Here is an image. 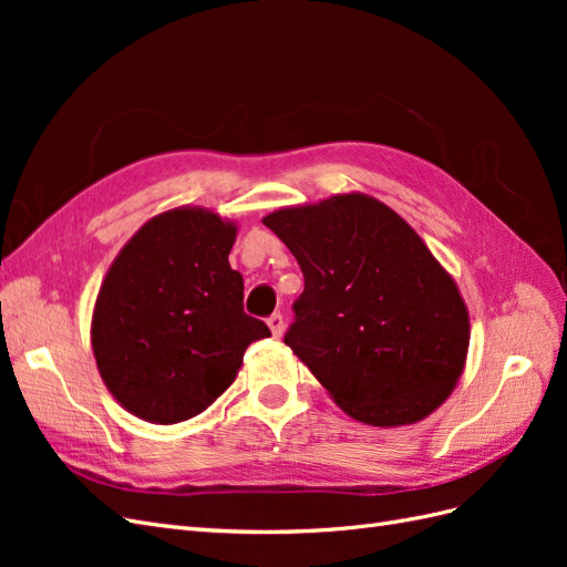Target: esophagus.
Returning a JSON list of instances; mask_svg holds the SVG:
<instances>
[{"instance_id": "1", "label": "esophagus", "mask_w": 567, "mask_h": 567, "mask_svg": "<svg viewBox=\"0 0 567 567\" xmlns=\"http://www.w3.org/2000/svg\"><path fill=\"white\" fill-rule=\"evenodd\" d=\"M267 323H269V329H271L274 338H281V333H284V326H286L284 315H281V312H274V315L267 319Z\"/></svg>"}]
</instances>
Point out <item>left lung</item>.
I'll return each mask as SVG.
<instances>
[{"label":"left lung","mask_w":567,"mask_h":567,"mask_svg":"<svg viewBox=\"0 0 567 567\" xmlns=\"http://www.w3.org/2000/svg\"><path fill=\"white\" fill-rule=\"evenodd\" d=\"M262 221L305 277L284 342L342 411L369 425H404L447 400L466 362L468 312L398 213L346 194Z\"/></svg>","instance_id":"left-lung-1"}]
</instances>
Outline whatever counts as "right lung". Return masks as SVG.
<instances>
[{"instance_id":"add662e5","label":"right lung","mask_w":567,"mask_h":567,"mask_svg":"<svg viewBox=\"0 0 567 567\" xmlns=\"http://www.w3.org/2000/svg\"><path fill=\"white\" fill-rule=\"evenodd\" d=\"M236 227L215 213L169 210L111 265L92 319L101 379L134 416L179 423L225 392L250 342L271 336L244 310L229 265Z\"/></svg>"}]
</instances>
